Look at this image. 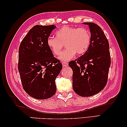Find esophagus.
Masks as SVG:
<instances>
[{
	"mask_svg": "<svg viewBox=\"0 0 127 127\" xmlns=\"http://www.w3.org/2000/svg\"><path fill=\"white\" fill-rule=\"evenodd\" d=\"M68 65V64L67 62H62V66H63V67H67Z\"/></svg>",
	"mask_w": 127,
	"mask_h": 127,
	"instance_id": "esophagus-1",
	"label": "esophagus"
}]
</instances>
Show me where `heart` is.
Returning a JSON list of instances; mask_svg holds the SVG:
<instances>
[{
	"instance_id": "1",
	"label": "heart",
	"mask_w": 127,
	"mask_h": 127,
	"mask_svg": "<svg viewBox=\"0 0 127 127\" xmlns=\"http://www.w3.org/2000/svg\"><path fill=\"white\" fill-rule=\"evenodd\" d=\"M56 38L49 36L47 44L53 55H60L65 43L67 49L61 53L59 59L62 62H67L72 59L76 53L82 55L89 48L91 36L89 31L84 28L65 26L56 32Z\"/></svg>"
}]
</instances>
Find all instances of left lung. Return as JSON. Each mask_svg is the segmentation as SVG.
<instances>
[{"instance_id": "1", "label": "left lung", "mask_w": 127, "mask_h": 127, "mask_svg": "<svg viewBox=\"0 0 127 127\" xmlns=\"http://www.w3.org/2000/svg\"><path fill=\"white\" fill-rule=\"evenodd\" d=\"M89 26L91 40L89 48L84 55L68 65L72 68V87L82 97L96 95L107 84L111 65L109 44L101 28L92 22H83Z\"/></svg>"}]
</instances>
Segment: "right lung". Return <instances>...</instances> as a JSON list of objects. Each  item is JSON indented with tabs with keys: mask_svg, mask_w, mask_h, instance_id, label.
<instances>
[{
	"mask_svg": "<svg viewBox=\"0 0 127 127\" xmlns=\"http://www.w3.org/2000/svg\"><path fill=\"white\" fill-rule=\"evenodd\" d=\"M55 25H35L23 39L18 50V69L23 88L35 99L51 98L56 92L55 79L62 68L47 44Z\"/></svg>",
	"mask_w": 127,
	"mask_h": 127,
	"instance_id": "right-lung-1",
	"label": "right lung"
}]
</instances>
